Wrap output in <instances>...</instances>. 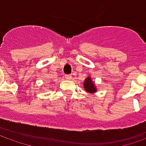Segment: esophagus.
Returning <instances> with one entry per match:
<instances>
[{
	"label": "esophagus",
	"instance_id": "34e87169",
	"mask_svg": "<svg viewBox=\"0 0 146 146\" xmlns=\"http://www.w3.org/2000/svg\"><path fill=\"white\" fill-rule=\"evenodd\" d=\"M65 78H66V80H71L72 76L71 75H65Z\"/></svg>",
	"mask_w": 146,
	"mask_h": 146
}]
</instances>
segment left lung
Masks as SVG:
<instances>
[{"label":"left lung","instance_id":"1","mask_svg":"<svg viewBox=\"0 0 146 146\" xmlns=\"http://www.w3.org/2000/svg\"><path fill=\"white\" fill-rule=\"evenodd\" d=\"M84 86V88L86 92L88 93H91V94H94L95 92H97V88H96V86H95V83L93 82L92 77L88 76L85 79V80L84 81L83 84Z\"/></svg>","mask_w":146,"mask_h":146}]
</instances>
